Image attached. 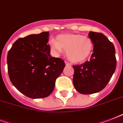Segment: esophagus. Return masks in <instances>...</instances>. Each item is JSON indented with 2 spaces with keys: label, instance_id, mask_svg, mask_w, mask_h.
Instances as JSON below:
<instances>
[{
  "label": "esophagus",
  "instance_id": "obj_1",
  "mask_svg": "<svg viewBox=\"0 0 123 123\" xmlns=\"http://www.w3.org/2000/svg\"><path fill=\"white\" fill-rule=\"evenodd\" d=\"M65 65H71V63L68 62H67V61H65Z\"/></svg>",
  "mask_w": 123,
  "mask_h": 123
}]
</instances>
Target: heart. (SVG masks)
I'll list each match as a JSON object with an SVG mask.
<instances>
[{"label":"heart","instance_id":"obj_1","mask_svg":"<svg viewBox=\"0 0 123 123\" xmlns=\"http://www.w3.org/2000/svg\"><path fill=\"white\" fill-rule=\"evenodd\" d=\"M52 52L58 55L65 50L69 60L74 63L82 62L91 56L93 50V43L90 37L78 34H61L56 41L50 43Z\"/></svg>","mask_w":123,"mask_h":123}]
</instances>
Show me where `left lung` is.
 Segmentation results:
<instances>
[{"label":"left lung","instance_id":"obj_1","mask_svg":"<svg viewBox=\"0 0 123 123\" xmlns=\"http://www.w3.org/2000/svg\"><path fill=\"white\" fill-rule=\"evenodd\" d=\"M93 53L89 61L73 65V84L76 91L88 95L99 92L106 86L117 65L113 43L102 33L90 32Z\"/></svg>","mask_w":123,"mask_h":123}]
</instances>
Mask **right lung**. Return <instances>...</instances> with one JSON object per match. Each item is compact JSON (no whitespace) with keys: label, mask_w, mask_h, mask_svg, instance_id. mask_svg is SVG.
Instances as JSON below:
<instances>
[{"label":"right lung","mask_w":123,"mask_h":123,"mask_svg":"<svg viewBox=\"0 0 123 123\" xmlns=\"http://www.w3.org/2000/svg\"><path fill=\"white\" fill-rule=\"evenodd\" d=\"M49 36V32H45L18 39L8 53L11 82L17 90L31 98L50 95L56 78L65 66L62 59L50 54Z\"/></svg>","instance_id":"1"}]
</instances>
